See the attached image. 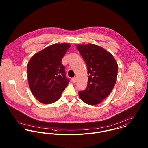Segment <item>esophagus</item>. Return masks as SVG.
I'll list each match as a JSON object with an SVG mask.
<instances>
[{
    "label": "esophagus",
    "mask_w": 148,
    "mask_h": 148,
    "mask_svg": "<svg viewBox=\"0 0 148 148\" xmlns=\"http://www.w3.org/2000/svg\"><path fill=\"white\" fill-rule=\"evenodd\" d=\"M71 81H72L73 83H75L76 82V78L75 77H73V78H72Z\"/></svg>",
    "instance_id": "esophagus-1"
}]
</instances>
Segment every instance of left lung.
<instances>
[{"label":"left lung","mask_w":148,"mask_h":148,"mask_svg":"<svg viewBox=\"0 0 148 148\" xmlns=\"http://www.w3.org/2000/svg\"><path fill=\"white\" fill-rule=\"evenodd\" d=\"M77 48L87 66L86 88L79 92L85 103L93 106L100 103L109 95L116 84L118 65L113 55L93 44H77Z\"/></svg>","instance_id":"left-lung-1"}]
</instances>
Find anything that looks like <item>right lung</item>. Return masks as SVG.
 Wrapping results in <instances>:
<instances>
[{
	"label": "right lung",
	"mask_w": 148,
	"mask_h": 148,
	"mask_svg": "<svg viewBox=\"0 0 148 148\" xmlns=\"http://www.w3.org/2000/svg\"><path fill=\"white\" fill-rule=\"evenodd\" d=\"M70 47L68 43L53 44L35 54L27 64L31 91L42 104L58 100L69 82L61 61Z\"/></svg>",
	"instance_id": "obj_1"
}]
</instances>
